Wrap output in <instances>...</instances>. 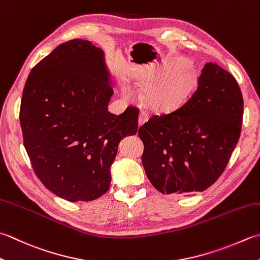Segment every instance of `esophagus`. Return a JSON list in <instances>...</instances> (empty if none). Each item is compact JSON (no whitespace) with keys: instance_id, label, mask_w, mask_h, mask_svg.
Wrapping results in <instances>:
<instances>
[{"instance_id":"1","label":"esophagus","mask_w":260,"mask_h":260,"mask_svg":"<svg viewBox=\"0 0 260 260\" xmlns=\"http://www.w3.org/2000/svg\"><path fill=\"white\" fill-rule=\"evenodd\" d=\"M147 118H149V114H147L145 110H142V111H141V114H140L139 124H140V125H142L143 123H145V121L147 120Z\"/></svg>"}]
</instances>
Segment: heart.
Returning <instances> with one entry per match:
<instances>
[{
    "label": "heart",
    "mask_w": 260,
    "mask_h": 260,
    "mask_svg": "<svg viewBox=\"0 0 260 260\" xmlns=\"http://www.w3.org/2000/svg\"><path fill=\"white\" fill-rule=\"evenodd\" d=\"M157 79L159 75H154L143 82L144 88L150 89L147 93V101L155 108H174L189 92L191 75L185 68L170 70L165 78L154 86ZM126 94L131 95V91L126 90Z\"/></svg>",
    "instance_id": "b5f03b06"
}]
</instances>
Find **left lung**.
Masks as SVG:
<instances>
[{"label": "left lung", "mask_w": 260, "mask_h": 260, "mask_svg": "<svg viewBox=\"0 0 260 260\" xmlns=\"http://www.w3.org/2000/svg\"><path fill=\"white\" fill-rule=\"evenodd\" d=\"M243 99L235 76L206 63L189 99L140 127L145 174L162 194L188 195L224 171L241 133Z\"/></svg>", "instance_id": "1"}]
</instances>
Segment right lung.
<instances>
[{
	"instance_id": "obj_1",
	"label": "right lung",
	"mask_w": 260,
	"mask_h": 260,
	"mask_svg": "<svg viewBox=\"0 0 260 260\" xmlns=\"http://www.w3.org/2000/svg\"><path fill=\"white\" fill-rule=\"evenodd\" d=\"M113 93L104 52L89 40L60 44L30 72L20 106L23 145L56 196L89 202L109 189L119 142L139 127L136 107L109 113Z\"/></svg>"
}]
</instances>
